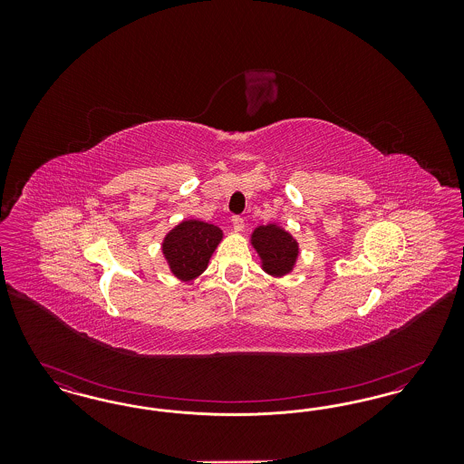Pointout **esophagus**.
Segmentation results:
<instances>
[{
  "instance_id": "34e87169",
  "label": "esophagus",
  "mask_w": 464,
  "mask_h": 464,
  "mask_svg": "<svg viewBox=\"0 0 464 464\" xmlns=\"http://www.w3.org/2000/svg\"><path fill=\"white\" fill-rule=\"evenodd\" d=\"M231 222H233V227H235V231H237V233L243 231V227H245V221H243V218H240V216H233Z\"/></svg>"
}]
</instances>
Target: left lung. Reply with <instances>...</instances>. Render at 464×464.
I'll list each match as a JSON object with an SVG mask.
<instances>
[{"label":"left lung","mask_w":464,"mask_h":464,"mask_svg":"<svg viewBox=\"0 0 464 464\" xmlns=\"http://www.w3.org/2000/svg\"><path fill=\"white\" fill-rule=\"evenodd\" d=\"M250 243L261 257V266L267 275L276 278L290 273L299 256V243L278 224L257 226Z\"/></svg>","instance_id":"left-lung-1"}]
</instances>
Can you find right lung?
I'll return each mask as SVG.
<instances>
[{
  "label": "right lung",
  "instance_id": "1",
  "mask_svg": "<svg viewBox=\"0 0 464 464\" xmlns=\"http://www.w3.org/2000/svg\"><path fill=\"white\" fill-rule=\"evenodd\" d=\"M221 240L222 229L216 224L188 219L179 222L165 235L161 252L172 275L182 282H189L207 269Z\"/></svg>",
  "mask_w": 464,
  "mask_h": 464
}]
</instances>
